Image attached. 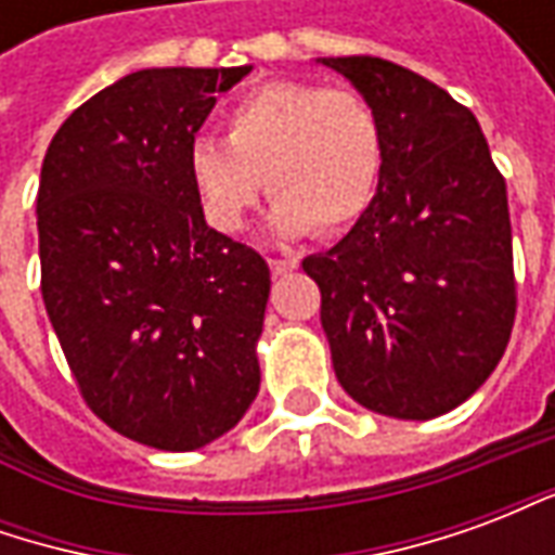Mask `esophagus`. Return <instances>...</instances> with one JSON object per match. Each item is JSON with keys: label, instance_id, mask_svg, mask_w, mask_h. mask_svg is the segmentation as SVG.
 Returning a JSON list of instances; mask_svg holds the SVG:
<instances>
[{"label": "esophagus", "instance_id": "obj_1", "mask_svg": "<svg viewBox=\"0 0 555 555\" xmlns=\"http://www.w3.org/2000/svg\"><path fill=\"white\" fill-rule=\"evenodd\" d=\"M297 258H270V270L273 276H288L291 270H297Z\"/></svg>", "mask_w": 555, "mask_h": 555}]
</instances>
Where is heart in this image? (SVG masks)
Segmentation results:
<instances>
[{"instance_id": "1", "label": "heart", "mask_w": 555, "mask_h": 555, "mask_svg": "<svg viewBox=\"0 0 555 555\" xmlns=\"http://www.w3.org/2000/svg\"><path fill=\"white\" fill-rule=\"evenodd\" d=\"M225 145L198 139L186 178L217 231L243 229L267 193V225L282 241L309 231L353 229L380 193L386 171L384 118L362 91L279 79L243 94L225 115Z\"/></svg>"}]
</instances>
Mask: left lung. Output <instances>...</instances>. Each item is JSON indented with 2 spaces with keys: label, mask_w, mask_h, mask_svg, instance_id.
<instances>
[{
  "label": "left lung",
  "mask_w": 555,
  "mask_h": 555,
  "mask_svg": "<svg viewBox=\"0 0 555 555\" xmlns=\"http://www.w3.org/2000/svg\"><path fill=\"white\" fill-rule=\"evenodd\" d=\"M377 106L386 171L372 210L302 270L321 288L333 369L392 418L449 413L485 384L517 312L505 178L476 115L408 67L318 59Z\"/></svg>",
  "instance_id": "obj_1"
}]
</instances>
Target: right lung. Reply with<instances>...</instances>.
<instances>
[{
  "instance_id": "right-lung-1",
  "label": "right lung",
  "mask_w": 555,
  "mask_h": 555,
  "mask_svg": "<svg viewBox=\"0 0 555 555\" xmlns=\"http://www.w3.org/2000/svg\"><path fill=\"white\" fill-rule=\"evenodd\" d=\"M253 67H147L70 113L41 166V294L91 413L193 452L258 396L270 267L205 222L186 151Z\"/></svg>"
}]
</instances>
